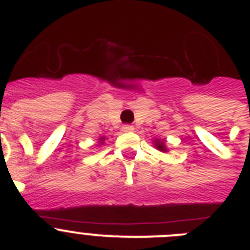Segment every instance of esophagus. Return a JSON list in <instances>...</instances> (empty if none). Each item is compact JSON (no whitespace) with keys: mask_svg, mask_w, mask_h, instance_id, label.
<instances>
[{"mask_svg":"<svg viewBox=\"0 0 250 250\" xmlns=\"http://www.w3.org/2000/svg\"><path fill=\"white\" fill-rule=\"evenodd\" d=\"M132 130H134V126H132V125H124L123 126V131L125 132H130L132 131Z\"/></svg>","mask_w":250,"mask_h":250,"instance_id":"34e87169","label":"esophagus"}]
</instances>
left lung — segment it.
<instances>
[{
  "mask_svg": "<svg viewBox=\"0 0 250 250\" xmlns=\"http://www.w3.org/2000/svg\"><path fill=\"white\" fill-rule=\"evenodd\" d=\"M156 147H158L159 150H161V151H167V149H165L164 143H163V141H156Z\"/></svg>",
  "mask_w": 250,
  "mask_h": 250,
  "instance_id": "8db88e82",
  "label": "left lung"
}]
</instances>
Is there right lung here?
Returning a JSON list of instances; mask_svg holds the SVG:
<instances>
[{
  "instance_id": "add662e5",
  "label": "right lung",
  "mask_w": 250,
  "mask_h": 250,
  "mask_svg": "<svg viewBox=\"0 0 250 250\" xmlns=\"http://www.w3.org/2000/svg\"><path fill=\"white\" fill-rule=\"evenodd\" d=\"M101 141H104V138H101Z\"/></svg>"
}]
</instances>
